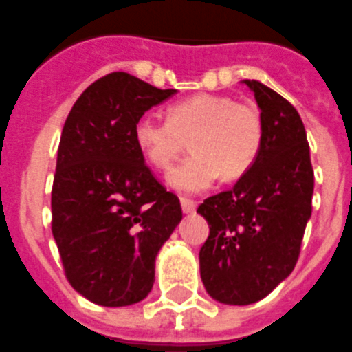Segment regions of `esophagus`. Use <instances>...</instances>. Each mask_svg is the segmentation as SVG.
Masks as SVG:
<instances>
[{"label":"esophagus","instance_id":"esophagus-1","mask_svg":"<svg viewBox=\"0 0 352 352\" xmlns=\"http://www.w3.org/2000/svg\"><path fill=\"white\" fill-rule=\"evenodd\" d=\"M182 210H184L185 214H192L194 210H196V204L190 201V199H182Z\"/></svg>","mask_w":352,"mask_h":352}]
</instances>
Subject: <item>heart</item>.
Masks as SVG:
<instances>
[{"instance_id": "b5f03b06", "label": "heart", "mask_w": 352, "mask_h": 352, "mask_svg": "<svg viewBox=\"0 0 352 352\" xmlns=\"http://www.w3.org/2000/svg\"><path fill=\"white\" fill-rule=\"evenodd\" d=\"M134 143L154 168L167 170L189 140L190 156L168 173L182 194L204 192L218 178L245 176L260 156L263 123L254 107L220 94H196L167 109V122L145 116L134 125Z\"/></svg>"}]
</instances>
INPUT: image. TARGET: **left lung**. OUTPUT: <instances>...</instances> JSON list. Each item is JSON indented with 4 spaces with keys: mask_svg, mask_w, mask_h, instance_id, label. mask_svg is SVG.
Wrapping results in <instances>:
<instances>
[{
    "mask_svg": "<svg viewBox=\"0 0 352 352\" xmlns=\"http://www.w3.org/2000/svg\"><path fill=\"white\" fill-rule=\"evenodd\" d=\"M241 83L261 111L260 156L232 189L198 207L209 223L199 274L209 296L225 305L256 303L291 274L313 210L314 173L302 118L261 81Z\"/></svg>",
    "mask_w": 352,
    "mask_h": 352,
    "instance_id": "8db88e82",
    "label": "left lung"
}]
</instances>
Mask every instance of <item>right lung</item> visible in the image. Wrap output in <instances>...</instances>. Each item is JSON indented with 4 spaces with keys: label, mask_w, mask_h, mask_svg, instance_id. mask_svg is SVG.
<instances>
[{
    "label": "right lung",
    "mask_w": 352,
    "mask_h": 352,
    "mask_svg": "<svg viewBox=\"0 0 352 352\" xmlns=\"http://www.w3.org/2000/svg\"><path fill=\"white\" fill-rule=\"evenodd\" d=\"M176 92L112 72L87 87L63 125L52 234L70 285L103 307L148 296L156 256L182 221L178 196L154 178L132 134Z\"/></svg>",
    "instance_id": "1"
}]
</instances>
